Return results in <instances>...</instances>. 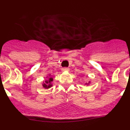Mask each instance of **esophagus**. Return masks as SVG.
I'll return each instance as SVG.
<instances>
[{
	"label": "esophagus",
	"instance_id": "esophagus-1",
	"mask_svg": "<svg viewBox=\"0 0 130 130\" xmlns=\"http://www.w3.org/2000/svg\"><path fill=\"white\" fill-rule=\"evenodd\" d=\"M69 70H70V69H69L68 68H64L62 69V72H68Z\"/></svg>",
	"mask_w": 130,
	"mask_h": 130
}]
</instances>
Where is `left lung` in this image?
Masks as SVG:
<instances>
[{
    "label": "left lung",
    "mask_w": 130,
    "mask_h": 130,
    "mask_svg": "<svg viewBox=\"0 0 130 130\" xmlns=\"http://www.w3.org/2000/svg\"><path fill=\"white\" fill-rule=\"evenodd\" d=\"M90 82H88V83H85V85H89V84H90Z\"/></svg>",
    "instance_id": "1"
}]
</instances>
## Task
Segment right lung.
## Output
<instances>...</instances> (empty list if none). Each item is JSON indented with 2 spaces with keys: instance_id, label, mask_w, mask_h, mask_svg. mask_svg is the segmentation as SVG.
<instances>
[{
  "instance_id": "right-lung-1",
  "label": "right lung",
  "mask_w": 130,
  "mask_h": 130,
  "mask_svg": "<svg viewBox=\"0 0 130 130\" xmlns=\"http://www.w3.org/2000/svg\"><path fill=\"white\" fill-rule=\"evenodd\" d=\"M47 79L45 81V83H43V84H42V86H43V87L44 88H45V89H48V88H51V87H52V84H51V82H52L53 81V79L52 77H51V75L49 74V75H47V76L46 77Z\"/></svg>"
}]
</instances>
